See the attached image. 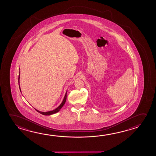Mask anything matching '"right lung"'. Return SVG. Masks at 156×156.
<instances>
[{
  "mask_svg": "<svg viewBox=\"0 0 156 156\" xmlns=\"http://www.w3.org/2000/svg\"><path fill=\"white\" fill-rule=\"evenodd\" d=\"M20 75H19V76H18V83H20ZM19 86H20V84H19ZM20 92H21V90H20ZM66 99H67V93H66V94H65L64 99H63V101H62V103L61 104V105H59V106L57 108H56L54 109V110H53V111L47 112H43L39 111H38V110L36 109H35L37 111V112H39V113H41V114H43V115H51V114H55V113H57L58 112H59V110H60L62 108V107L63 106V105H64V104H65V102L66 101Z\"/></svg>",
  "mask_w": 156,
  "mask_h": 156,
  "instance_id": "right-lung-1",
  "label": "right lung"
}]
</instances>
